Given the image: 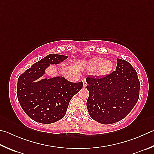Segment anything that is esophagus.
<instances>
[{
    "instance_id": "1",
    "label": "esophagus",
    "mask_w": 154,
    "mask_h": 154,
    "mask_svg": "<svg viewBox=\"0 0 154 154\" xmlns=\"http://www.w3.org/2000/svg\"><path fill=\"white\" fill-rule=\"evenodd\" d=\"M82 82H83V88H86L87 85H88V83H87L86 80L84 79V80H83Z\"/></svg>"
}]
</instances>
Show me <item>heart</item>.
<instances>
[{
	"label": "heart",
	"mask_w": 154,
	"mask_h": 154,
	"mask_svg": "<svg viewBox=\"0 0 154 154\" xmlns=\"http://www.w3.org/2000/svg\"><path fill=\"white\" fill-rule=\"evenodd\" d=\"M112 66L110 61L104 60L102 58H96L88 64V68L90 70H96V74L100 76H104L110 73Z\"/></svg>",
	"instance_id": "obj_1"
}]
</instances>
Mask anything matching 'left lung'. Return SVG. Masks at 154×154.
Instances as JSON below:
<instances>
[{"label": "left lung", "mask_w": 154, "mask_h": 154, "mask_svg": "<svg viewBox=\"0 0 154 154\" xmlns=\"http://www.w3.org/2000/svg\"><path fill=\"white\" fill-rule=\"evenodd\" d=\"M115 71L101 77L88 76L89 96L87 108L89 116L101 124L121 121L132 110L139 96L137 73L131 64L117 58Z\"/></svg>", "instance_id": "obj_1"}]
</instances>
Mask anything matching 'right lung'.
I'll use <instances>...</instances> for the list:
<instances>
[{"label":"right lung","instance_id":"obj_1","mask_svg":"<svg viewBox=\"0 0 154 154\" xmlns=\"http://www.w3.org/2000/svg\"><path fill=\"white\" fill-rule=\"evenodd\" d=\"M67 56L50 54L33 64L18 78L17 95L22 109L29 118L50 124L65 116L72 96L83 88V83H71L65 77H55L35 82L50 65H57Z\"/></svg>","mask_w":154,"mask_h":154}]
</instances>
